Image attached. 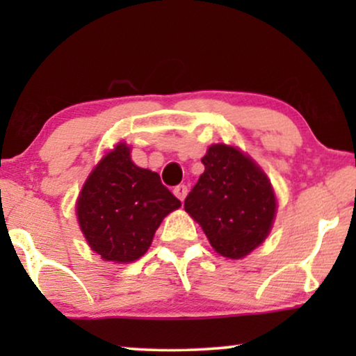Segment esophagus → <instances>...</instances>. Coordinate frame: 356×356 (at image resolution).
<instances>
[{"instance_id":"obj_1","label":"esophagus","mask_w":356,"mask_h":356,"mask_svg":"<svg viewBox=\"0 0 356 356\" xmlns=\"http://www.w3.org/2000/svg\"><path fill=\"white\" fill-rule=\"evenodd\" d=\"M187 186H177L174 188V195L179 198V200L181 202H184L186 200V197H187Z\"/></svg>"}]
</instances>
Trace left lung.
<instances>
[{
  "mask_svg": "<svg viewBox=\"0 0 356 356\" xmlns=\"http://www.w3.org/2000/svg\"><path fill=\"white\" fill-rule=\"evenodd\" d=\"M205 172L184 208L202 226L211 248L227 259H243L272 229L277 198L262 169L243 151L211 145L202 158Z\"/></svg>",
  "mask_w": 356,
  "mask_h": 356,
  "instance_id": "left-lung-1",
  "label": "left lung"
}]
</instances>
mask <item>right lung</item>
Instances as JSON below:
<instances>
[{"mask_svg":"<svg viewBox=\"0 0 356 356\" xmlns=\"http://www.w3.org/2000/svg\"><path fill=\"white\" fill-rule=\"evenodd\" d=\"M179 207L159 174L134 164L129 146L118 143L89 174L76 215L94 252L127 264L149 249L161 221Z\"/></svg>","mask_w":356,"mask_h":356,"instance_id":"right-lung-1","label":"right lung"}]
</instances>
